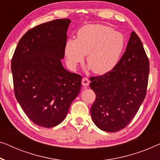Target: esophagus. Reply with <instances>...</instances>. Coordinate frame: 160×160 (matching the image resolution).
<instances>
[{"label": "esophagus", "instance_id": "esophagus-1", "mask_svg": "<svg viewBox=\"0 0 160 160\" xmlns=\"http://www.w3.org/2000/svg\"><path fill=\"white\" fill-rule=\"evenodd\" d=\"M90 83V80L88 78H83L82 79V85L83 86H88Z\"/></svg>", "mask_w": 160, "mask_h": 160}]
</instances>
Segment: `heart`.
Listing matches in <instances>:
<instances>
[{
    "label": "heart",
    "instance_id": "1",
    "mask_svg": "<svg viewBox=\"0 0 160 160\" xmlns=\"http://www.w3.org/2000/svg\"><path fill=\"white\" fill-rule=\"evenodd\" d=\"M122 33L99 24H87L78 30L75 40H69L65 55L71 67H75L86 55L87 64L96 74L109 72L118 64L124 51Z\"/></svg>",
    "mask_w": 160,
    "mask_h": 160
}]
</instances>
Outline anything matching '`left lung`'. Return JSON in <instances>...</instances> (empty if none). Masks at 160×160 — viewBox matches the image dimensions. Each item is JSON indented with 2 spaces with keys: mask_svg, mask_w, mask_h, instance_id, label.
Returning a JSON list of instances; mask_svg holds the SVG:
<instances>
[{
  "mask_svg": "<svg viewBox=\"0 0 160 160\" xmlns=\"http://www.w3.org/2000/svg\"><path fill=\"white\" fill-rule=\"evenodd\" d=\"M148 74L149 61L141 39L132 31L114 68L90 78V88L96 93L91 118L98 128L114 132L128 125L147 95Z\"/></svg>",
  "mask_w": 160,
  "mask_h": 160,
  "instance_id": "obj_1",
  "label": "left lung"
}]
</instances>
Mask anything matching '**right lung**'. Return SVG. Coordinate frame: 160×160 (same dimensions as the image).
Instances as JSON below:
<instances>
[{"label": "right lung", "instance_id": "right-lung-1", "mask_svg": "<svg viewBox=\"0 0 160 160\" xmlns=\"http://www.w3.org/2000/svg\"><path fill=\"white\" fill-rule=\"evenodd\" d=\"M70 22L55 19L29 30L12 59L16 98L29 119L42 128L60 124L80 91L82 76L61 62Z\"/></svg>", "mask_w": 160, "mask_h": 160}]
</instances>
